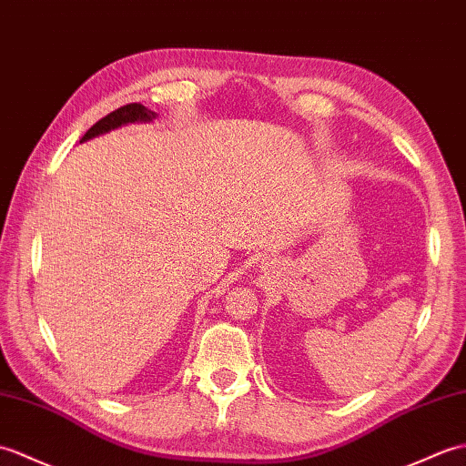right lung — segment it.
<instances>
[{
  "instance_id": "right-lung-1",
  "label": "right lung",
  "mask_w": 466,
  "mask_h": 466,
  "mask_svg": "<svg viewBox=\"0 0 466 466\" xmlns=\"http://www.w3.org/2000/svg\"><path fill=\"white\" fill-rule=\"evenodd\" d=\"M155 117V113L147 107H143L141 103H127V106H123L116 111H111L109 116H106L103 119H99L96 126L89 127L87 133L84 137H81V141L86 139H91L99 136V133H107L111 129H116L119 126H123V123H133V121H151Z\"/></svg>"
}]
</instances>
